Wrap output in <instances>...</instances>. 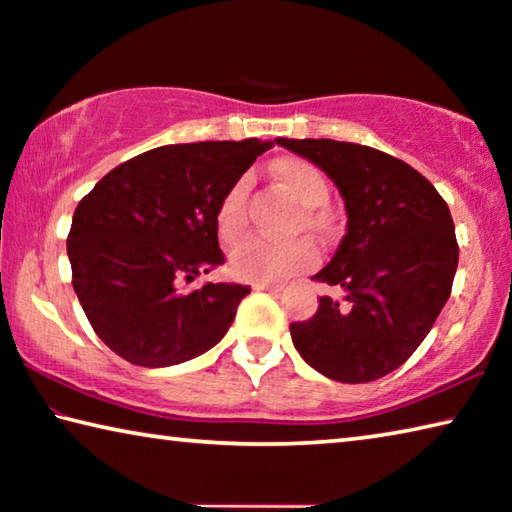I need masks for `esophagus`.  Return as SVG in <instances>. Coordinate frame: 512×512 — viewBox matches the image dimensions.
I'll use <instances>...</instances> for the list:
<instances>
[{
    "mask_svg": "<svg viewBox=\"0 0 512 512\" xmlns=\"http://www.w3.org/2000/svg\"><path fill=\"white\" fill-rule=\"evenodd\" d=\"M255 291H271V293H277L282 291V284H268V282H257L253 284Z\"/></svg>",
    "mask_w": 512,
    "mask_h": 512,
    "instance_id": "1",
    "label": "esophagus"
}]
</instances>
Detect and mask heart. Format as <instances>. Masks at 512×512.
<instances>
[{
  "label": "heart",
  "instance_id": "b5f03b06",
  "mask_svg": "<svg viewBox=\"0 0 512 512\" xmlns=\"http://www.w3.org/2000/svg\"><path fill=\"white\" fill-rule=\"evenodd\" d=\"M273 176L284 192L302 207V225L311 230H320L325 225V216L314 207L325 203L327 180L318 167L307 160H280L273 164ZM246 194L248 180L239 178L216 210V230L225 244H235L246 232ZM318 262V250L305 239L293 241H264L248 239L230 257V268L235 277L244 282H282L296 273H305Z\"/></svg>",
  "mask_w": 512,
  "mask_h": 512
}]
</instances>
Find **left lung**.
<instances>
[{"label": "left lung", "instance_id": "left-lung-1", "mask_svg": "<svg viewBox=\"0 0 512 512\" xmlns=\"http://www.w3.org/2000/svg\"><path fill=\"white\" fill-rule=\"evenodd\" d=\"M277 144L323 169L345 201L348 232L314 280L341 287L320 298L291 339L311 368L343 384L388 375L418 350L452 293L454 221L420 171L370 146L336 140Z\"/></svg>", "mask_w": 512, "mask_h": 512}]
</instances>
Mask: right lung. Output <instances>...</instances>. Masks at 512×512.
<instances>
[{
  "instance_id": "right-lung-1",
  "label": "right lung",
  "mask_w": 512,
  "mask_h": 512,
  "mask_svg": "<svg viewBox=\"0 0 512 512\" xmlns=\"http://www.w3.org/2000/svg\"><path fill=\"white\" fill-rule=\"evenodd\" d=\"M271 146L255 137L158 146L83 196L67 237L72 284L92 329L121 359L176 366L228 332L250 287L185 284L225 262L216 210Z\"/></svg>"
}]
</instances>
